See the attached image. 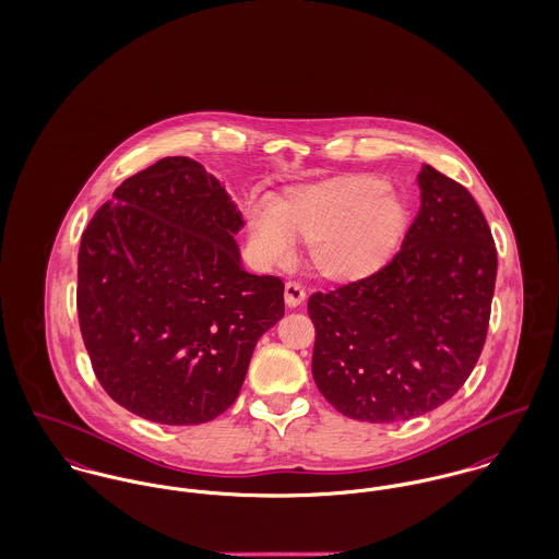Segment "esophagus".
<instances>
[{
  "instance_id": "34e87169",
  "label": "esophagus",
  "mask_w": 559,
  "mask_h": 559,
  "mask_svg": "<svg viewBox=\"0 0 559 559\" xmlns=\"http://www.w3.org/2000/svg\"><path fill=\"white\" fill-rule=\"evenodd\" d=\"M304 300H306V292L301 289V285H298L296 281H289V283L285 285V304H287L289 308H296V306H300Z\"/></svg>"
}]
</instances>
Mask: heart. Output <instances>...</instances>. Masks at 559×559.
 Here are the masks:
<instances>
[{"label": "heart", "mask_w": 559, "mask_h": 559, "mask_svg": "<svg viewBox=\"0 0 559 559\" xmlns=\"http://www.w3.org/2000/svg\"><path fill=\"white\" fill-rule=\"evenodd\" d=\"M408 202L372 174H344L287 189L272 209L249 213L251 247L263 263H285L294 238L308 240V263L325 281L372 276L402 247Z\"/></svg>", "instance_id": "obj_1"}]
</instances>
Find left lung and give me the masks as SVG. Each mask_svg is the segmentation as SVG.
Here are the masks:
<instances>
[{
  "label": "left lung",
  "mask_w": 559,
  "mask_h": 559,
  "mask_svg": "<svg viewBox=\"0 0 559 559\" xmlns=\"http://www.w3.org/2000/svg\"><path fill=\"white\" fill-rule=\"evenodd\" d=\"M421 209L368 278L308 298L312 377L344 417L426 415L466 383L487 338L498 251L471 191L424 166Z\"/></svg>",
  "instance_id": "left-lung-1"
}]
</instances>
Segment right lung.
I'll return each instance as SVG.
<instances>
[{
  "label": "right lung",
  "instance_id": "1",
  "mask_svg": "<svg viewBox=\"0 0 559 559\" xmlns=\"http://www.w3.org/2000/svg\"><path fill=\"white\" fill-rule=\"evenodd\" d=\"M242 215L213 174L164 157L129 176L88 221L76 308L93 372L129 413L213 421L238 397L285 285L240 265Z\"/></svg>",
  "mask_w": 559,
  "mask_h": 559
}]
</instances>
